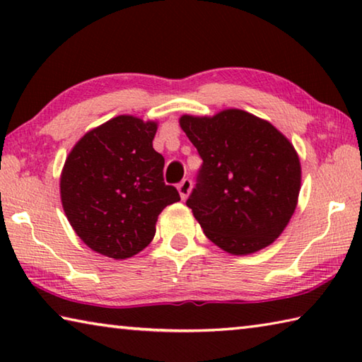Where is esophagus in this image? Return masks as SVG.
I'll use <instances>...</instances> for the list:
<instances>
[{
  "instance_id": "obj_1",
  "label": "esophagus",
  "mask_w": 362,
  "mask_h": 362,
  "mask_svg": "<svg viewBox=\"0 0 362 362\" xmlns=\"http://www.w3.org/2000/svg\"><path fill=\"white\" fill-rule=\"evenodd\" d=\"M177 189H179L180 193V198L182 199H187L188 194H189V189H192V180L189 179H183L179 185H177Z\"/></svg>"
}]
</instances>
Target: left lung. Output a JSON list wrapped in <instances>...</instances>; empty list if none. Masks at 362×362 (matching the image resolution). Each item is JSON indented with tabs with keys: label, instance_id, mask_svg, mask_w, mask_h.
Instances as JSON below:
<instances>
[{
	"label": "left lung",
	"instance_id": "obj_1",
	"mask_svg": "<svg viewBox=\"0 0 362 362\" xmlns=\"http://www.w3.org/2000/svg\"><path fill=\"white\" fill-rule=\"evenodd\" d=\"M179 122L203 158L187 206L204 235L233 255L269 246L289 223L302 185L289 139L272 122L238 108L183 115Z\"/></svg>",
	"mask_w": 362,
	"mask_h": 362
}]
</instances>
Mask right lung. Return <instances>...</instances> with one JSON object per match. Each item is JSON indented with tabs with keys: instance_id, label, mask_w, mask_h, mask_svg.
<instances>
[{
	"instance_id": "obj_1",
	"label": "right lung",
	"mask_w": 362,
	"mask_h": 362,
	"mask_svg": "<svg viewBox=\"0 0 362 362\" xmlns=\"http://www.w3.org/2000/svg\"><path fill=\"white\" fill-rule=\"evenodd\" d=\"M156 121L119 115L78 140L60 174V199L71 228L97 254L124 260L156 233L158 216L180 201L164 183V158L153 148Z\"/></svg>"
}]
</instances>
